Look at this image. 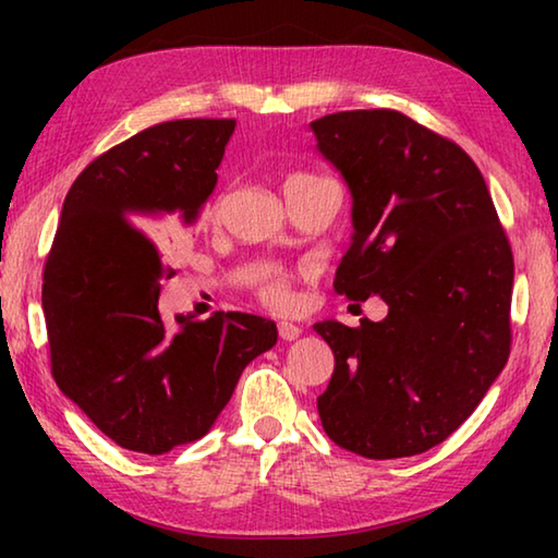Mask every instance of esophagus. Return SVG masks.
<instances>
[{
    "mask_svg": "<svg viewBox=\"0 0 558 558\" xmlns=\"http://www.w3.org/2000/svg\"><path fill=\"white\" fill-rule=\"evenodd\" d=\"M278 332H280V339H286V342H295V339L302 335V329L292 323H280Z\"/></svg>",
    "mask_w": 558,
    "mask_h": 558,
    "instance_id": "esophagus-1",
    "label": "esophagus"
}]
</instances>
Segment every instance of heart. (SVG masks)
<instances>
[{
	"mask_svg": "<svg viewBox=\"0 0 558 558\" xmlns=\"http://www.w3.org/2000/svg\"><path fill=\"white\" fill-rule=\"evenodd\" d=\"M317 179L323 177H313V174H290L286 179V192H290V189H295L300 184H310V182H317ZM216 214H219V199H211L209 204L204 206V221H214ZM263 295H266V300L270 302V305H278V307H286L292 302V292L288 288V282L282 278H270L266 286H263Z\"/></svg>",
	"mask_w": 558,
	"mask_h": 558,
	"instance_id": "b5f03b06",
	"label": "heart"
}]
</instances>
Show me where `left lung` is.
Instances as JSON below:
<instances>
[{
    "label": "left lung",
    "mask_w": 558,
    "mask_h": 558,
    "mask_svg": "<svg viewBox=\"0 0 558 558\" xmlns=\"http://www.w3.org/2000/svg\"><path fill=\"white\" fill-rule=\"evenodd\" d=\"M352 194L335 290L379 295L381 323L315 325L335 352L317 399L337 446L374 460L426 452L458 430L509 356L514 260L475 162L396 110L310 122Z\"/></svg>",
    "instance_id": "obj_1"
}]
</instances>
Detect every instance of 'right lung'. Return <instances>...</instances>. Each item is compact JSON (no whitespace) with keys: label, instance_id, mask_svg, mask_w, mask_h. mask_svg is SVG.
<instances>
[{"label":"right lung","instance_id":"obj_1","mask_svg":"<svg viewBox=\"0 0 558 558\" xmlns=\"http://www.w3.org/2000/svg\"><path fill=\"white\" fill-rule=\"evenodd\" d=\"M233 120L159 122L83 169L44 268L51 372L120 448L162 456L206 436L241 374L278 342L272 319L159 315L162 256L216 189Z\"/></svg>","mask_w":558,"mask_h":558}]
</instances>
